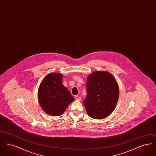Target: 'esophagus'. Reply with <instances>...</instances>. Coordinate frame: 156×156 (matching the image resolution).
<instances>
[{
  "label": "esophagus",
  "mask_w": 156,
  "mask_h": 156,
  "mask_svg": "<svg viewBox=\"0 0 156 156\" xmlns=\"http://www.w3.org/2000/svg\"><path fill=\"white\" fill-rule=\"evenodd\" d=\"M75 99H76L78 101H81V98L80 97V96H78V95H76L75 97Z\"/></svg>",
  "instance_id": "1"
}]
</instances>
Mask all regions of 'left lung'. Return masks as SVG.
Segmentation results:
<instances>
[{
    "label": "left lung",
    "instance_id": "8db88e82",
    "mask_svg": "<svg viewBox=\"0 0 156 156\" xmlns=\"http://www.w3.org/2000/svg\"><path fill=\"white\" fill-rule=\"evenodd\" d=\"M87 96L83 105L89 116L101 119L111 115L119 98V88L108 72L95 71L89 75L86 85Z\"/></svg>",
    "mask_w": 156,
    "mask_h": 156
}]
</instances>
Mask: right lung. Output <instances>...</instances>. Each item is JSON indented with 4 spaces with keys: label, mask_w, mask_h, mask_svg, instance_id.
<instances>
[{
    "label": "right lung",
    "mask_w": 156,
    "mask_h": 156,
    "mask_svg": "<svg viewBox=\"0 0 156 156\" xmlns=\"http://www.w3.org/2000/svg\"><path fill=\"white\" fill-rule=\"evenodd\" d=\"M62 75L58 73L47 75L38 90V99L42 109L52 116L62 115L74 101L69 91L62 83Z\"/></svg>",
    "instance_id": "1"
}]
</instances>
